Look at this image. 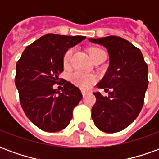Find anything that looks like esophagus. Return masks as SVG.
<instances>
[{"label":"esophagus","mask_w":159,"mask_h":159,"mask_svg":"<svg viewBox=\"0 0 159 159\" xmlns=\"http://www.w3.org/2000/svg\"><path fill=\"white\" fill-rule=\"evenodd\" d=\"M88 93H89V92H88V91H86V90H82V93H83V97L86 96V94Z\"/></svg>","instance_id":"obj_1"}]
</instances>
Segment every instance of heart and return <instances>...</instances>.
I'll return each instance as SVG.
<instances>
[{"instance_id":"obj_1","label":"heart","mask_w":159,"mask_h":159,"mask_svg":"<svg viewBox=\"0 0 159 159\" xmlns=\"http://www.w3.org/2000/svg\"><path fill=\"white\" fill-rule=\"evenodd\" d=\"M100 52H103V51L101 49L97 48H93L90 49L89 55L91 57V59H93L94 56ZM72 53L73 49H69L65 53L64 58H63V63H64L65 66H68L70 65ZM70 79L71 81V83H74L75 85L80 87L82 89H89L90 87L94 83L95 76L92 75V74H86V73L80 72V71H76V72L72 73L70 75Z\"/></svg>"}]
</instances>
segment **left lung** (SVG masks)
Segmentation results:
<instances>
[{"label":"left lung","mask_w":159,"mask_h":159,"mask_svg":"<svg viewBox=\"0 0 159 159\" xmlns=\"http://www.w3.org/2000/svg\"><path fill=\"white\" fill-rule=\"evenodd\" d=\"M89 40L107 49L109 67L97 87L107 93L111 89L108 96L93 93L96 102L92 107V119L103 132H119L133 123L142 109L148 66L140 49L119 36Z\"/></svg>","instance_id":"1"}]
</instances>
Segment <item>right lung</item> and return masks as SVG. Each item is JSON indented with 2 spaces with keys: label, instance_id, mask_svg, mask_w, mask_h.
I'll return each instance as SVG.
<instances>
[{
  "label": "right lung",
  "instance_id": "add662e5",
  "mask_svg": "<svg viewBox=\"0 0 159 159\" xmlns=\"http://www.w3.org/2000/svg\"><path fill=\"white\" fill-rule=\"evenodd\" d=\"M86 38L83 36L47 34L26 47L16 65L15 85L23 110L43 131L64 129L72 118L74 107L83 98L80 89L66 80L62 91L53 89L63 71L66 51Z\"/></svg>",
  "mask_w": 159,
  "mask_h": 159
}]
</instances>
